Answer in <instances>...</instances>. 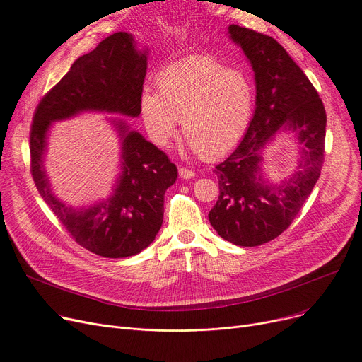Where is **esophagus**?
I'll list each match as a JSON object with an SVG mask.
<instances>
[{
	"label": "esophagus",
	"mask_w": 362,
	"mask_h": 362,
	"mask_svg": "<svg viewBox=\"0 0 362 362\" xmlns=\"http://www.w3.org/2000/svg\"><path fill=\"white\" fill-rule=\"evenodd\" d=\"M179 176L182 179H192L195 176L194 171L191 168H186V167H180L179 168Z\"/></svg>",
	"instance_id": "1"
}]
</instances>
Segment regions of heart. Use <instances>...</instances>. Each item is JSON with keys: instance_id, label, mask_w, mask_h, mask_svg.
<instances>
[{"instance_id": "1", "label": "heart", "mask_w": 362, "mask_h": 362, "mask_svg": "<svg viewBox=\"0 0 362 362\" xmlns=\"http://www.w3.org/2000/svg\"><path fill=\"white\" fill-rule=\"evenodd\" d=\"M158 93L145 90L141 112L151 139L167 146L182 120L183 138L205 160L227 154L250 126L255 92L248 74L194 55L164 69Z\"/></svg>"}]
</instances>
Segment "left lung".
<instances>
[{"instance_id":"1","label":"left lung","mask_w":362,"mask_h":362,"mask_svg":"<svg viewBox=\"0 0 362 362\" xmlns=\"http://www.w3.org/2000/svg\"><path fill=\"white\" fill-rule=\"evenodd\" d=\"M229 35L255 73V112L238 148L216 165L220 195L208 218L224 240L258 246L288 229L314 189L327 117L318 92L274 37L238 25ZM281 131L296 133L301 158L291 178L272 184L262 176L260 154Z\"/></svg>"}]
</instances>
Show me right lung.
Returning a JSON list of instances; mask_svg holds the SVG:
<instances>
[{
    "label": "right lung",
    "mask_w": 362,
    "mask_h": 362,
    "mask_svg": "<svg viewBox=\"0 0 362 362\" xmlns=\"http://www.w3.org/2000/svg\"><path fill=\"white\" fill-rule=\"evenodd\" d=\"M146 74V51L136 49L127 32L112 33L76 60L63 79L37 104L30 127V173L52 213L71 238L105 258L139 254L163 224L164 194L177 179V167L161 149L124 120H112L122 141V173L112 194L89 206L73 208L57 199L44 168L52 122L83 111L138 117Z\"/></svg>",
    "instance_id": "add662e5"
}]
</instances>
